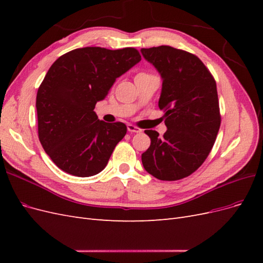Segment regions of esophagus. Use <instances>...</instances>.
Returning a JSON list of instances; mask_svg holds the SVG:
<instances>
[{"instance_id":"1","label":"esophagus","mask_w":263,"mask_h":263,"mask_svg":"<svg viewBox=\"0 0 263 263\" xmlns=\"http://www.w3.org/2000/svg\"><path fill=\"white\" fill-rule=\"evenodd\" d=\"M127 130H128L129 133H140V132H141L140 128H138V127L134 126V125H132V124L127 125Z\"/></svg>"}]
</instances>
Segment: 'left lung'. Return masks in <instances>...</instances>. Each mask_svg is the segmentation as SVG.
<instances>
[{
  "label": "left lung",
  "mask_w": 263,
  "mask_h": 263,
  "mask_svg": "<svg viewBox=\"0 0 263 263\" xmlns=\"http://www.w3.org/2000/svg\"><path fill=\"white\" fill-rule=\"evenodd\" d=\"M140 52L162 80L159 108L164 110L166 132L145 130L151 142L141 162L162 181L189 177L208 158L220 126L216 82L196 55L170 46Z\"/></svg>",
  "instance_id": "8db88e82"
}]
</instances>
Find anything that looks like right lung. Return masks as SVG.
Here are the masks:
<instances>
[{
    "label": "right lung",
    "mask_w": 263,
    "mask_h": 263,
    "mask_svg": "<svg viewBox=\"0 0 263 263\" xmlns=\"http://www.w3.org/2000/svg\"><path fill=\"white\" fill-rule=\"evenodd\" d=\"M140 60L135 48L85 47L52 63L38 89L36 108L39 140L59 169L86 178L105 168L127 127L100 121L95 104Z\"/></svg>",
    "instance_id": "add662e5"
}]
</instances>
